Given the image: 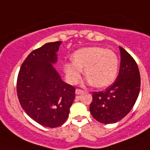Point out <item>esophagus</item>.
Masks as SVG:
<instances>
[{"label": "esophagus", "instance_id": "obj_1", "mask_svg": "<svg viewBox=\"0 0 150 150\" xmlns=\"http://www.w3.org/2000/svg\"><path fill=\"white\" fill-rule=\"evenodd\" d=\"M75 92H76V95H79V94L83 93V90L80 89V88H76V91H75Z\"/></svg>", "mask_w": 150, "mask_h": 150}]
</instances>
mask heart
I'll return each mask as SVG.
<instances>
[{
    "label": "heart",
    "instance_id": "heart-1",
    "mask_svg": "<svg viewBox=\"0 0 150 150\" xmlns=\"http://www.w3.org/2000/svg\"><path fill=\"white\" fill-rule=\"evenodd\" d=\"M73 60L64 64V71L71 84L79 81L85 69L88 83L98 88L108 86L116 79L119 59L114 52L100 46L86 47L76 50Z\"/></svg>",
    "mask_w": 150,
    "mask_h": 150
}]
</instances>
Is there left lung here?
<instances>
[{
	"mask_svg": "<svg viewBox=\"0 0 150 150\" xmlns=\"http://www.w3.org/2000/svg\"><path fill=\"white\" fill-rule=\"evenodd\" d=\"M121 64L116 81L105 90L92 92L89 110L100 123L111 124L121 120L132 110L140 92V76L133 57L120 46Z\"/></svg>",
	"mask_w": 150,
	"mask_h": 150,
	"instance_id": "1",
	"label": "left lung"
}]
</instances>
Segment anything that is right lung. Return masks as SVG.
<instances>
[{
	"mask_svg": "<svg viewBox=\"0 0 150 150\" xmlns=\"http://www.w3.org/2000/svg\"><path fill=\"white\" fill-rule=\"evenodd\" d=\"M61 41L33 50L20 67L16 91L22 109L38 124L49 128L62 125L68 117L75 88L62 81L52 63L57 61Z\"/></svg>",
	"mask_w": 150,
	"mask_h": 150,
	"instance_id": "obj_1",
	"label": "right lung"
}]
</instances>
